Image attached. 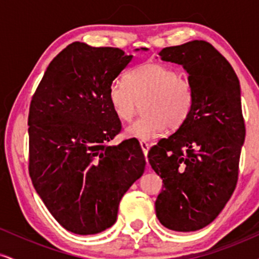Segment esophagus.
Returning a JSON list of instances; mask_svg holds the SVG:
<instances>
[{"instance_id": "obj_1", "label": "esophagus", "mask_w": 259, "mask_h": 259, "mask_svg": "<svg viewBox=\"0 0 259 259\" xmlns=\"http://www.w3.org/2000/svg\"><path fill=\"white\" fill-rule=\"evenodd\" d=\"M139 144H141V148H142V150H143V154L145 156L148 155V152H149V147L150 145L147 143V142H143V141H141L139 142Z\"/></svg>"}]
</instances>
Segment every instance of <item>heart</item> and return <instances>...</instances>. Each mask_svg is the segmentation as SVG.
I'll use <instances>...</instances> for the list:
<instances>
[{
    "instance_id": "1",
    "label": "heart",
    "mask_w": 259,
    "mask_h": 259,
    "mask_svg": "<svg viewBox=\"0 0 259 259\" xmlns=\"http://www.w3.org/2000/svg\"><path fill=\"white\" fill-rule=\"evenodd\" d=\"M112 111L123 122H131L144 104L145 116L127 128V135L153 141L165 135L167 127L181 128L191 116L194 103L193 87L176 69L160 63H143L109 87Z\"/></svg>"
}]
</instances>
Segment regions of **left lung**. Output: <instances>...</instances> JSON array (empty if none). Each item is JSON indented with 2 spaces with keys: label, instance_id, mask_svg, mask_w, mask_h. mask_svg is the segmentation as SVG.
<instances>
[{
  "label": "left lung",
  "instance_id": "8db88e82",
  "mask_svg": "<svg viewBox=\"0 0 259 259\" xmlns=\"http://www.w3.org/2000/svg\"><path fill=\"white\" fill-rule=\"evenodd\" d=\"M159 56L184 66L194 103L184 126L148 153L164 184L156 217L170 230L196 231L219 215L236 187L246 135L240 82L228 60L203 40L165 48Z\"/></svg>",
  "mask_w": 259,
  "mask_h": 259
}]
</instances>
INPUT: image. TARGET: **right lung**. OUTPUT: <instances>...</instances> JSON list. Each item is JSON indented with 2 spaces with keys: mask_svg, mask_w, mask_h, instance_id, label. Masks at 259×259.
<instances>
[{
  "mask_svg": "<svg viewBox=\"0 0 259 259\" xmlns=\"http://www.w3.org/2000/svg\"><path fill=\"white\" fill-rule=\"evenodd\" d=\"M132 57L72 42L51 61L31 99L29 175L52 217L73 234L114 225L121 198L144 172L138 142L107 144L121 131L109 87Z\"/></svg>",
  "mask_w": 259,
  "mask_h": 259,
  "instance_id": "obj_1",
  "label": "right lung"
}]
</instances>
